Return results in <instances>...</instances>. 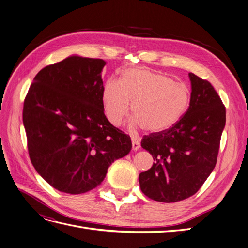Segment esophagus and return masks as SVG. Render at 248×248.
<instances>
[{
    "label": "esophagus",
    "mask_w": 248,
    "mask_h": 248,
    "mask_svg": "<svg viewBox=\"0 0 248 248\" xmlns=\"http://www.w3.org/2000/svg\"><path fill=\"white\" fill-rule=\"evenodd\" d=\"M132 144H133V150L137 151L141 147V144H140V141L137 138H132Z\"/></svg>",
    "instance_id": "1"
}]
</instances>
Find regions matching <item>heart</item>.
<instances>
[{"instance_id":"heart-1","label":"heart","mask_w":248,"mask_h":248,"mask_svg":"<svg viewBox=\"0 0 248 248\" xmlns=\"http://www.w3.org/2000/svg\"><path fill=\"white\" fill-rule=\"evenodd\" d=\"M189 89L162 73L148 69L126 70L122 80L106 81L102 100L105 115L120 125L131 109L134 124L148 133H161L175 125L189 104Z\"/></svg>"}]
</instances>
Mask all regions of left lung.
Masks as SVG:
<instances>
[{
	"mask_svg": "<svg viewBox=\"0 0 248 248\" xmlns=\"http://www.w3.org/2000/svg\"><path fill=\"white\" fill-rule=\"evenodd\" d=\"M190 102L186 112L171 128L144 136L143 149L154 162L139 175L140 187L151 200L175 202L202 187L216 166L226 108L212 84L188 74Z\"/></svg>",
	"mask_w": 248,
	"mask_h": 248,
	"instance_id": "obj_1",
	"label": "left lung"
}]
</instances>
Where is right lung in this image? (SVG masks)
<instances>
[{
    "label": "right lung",
    "instance_id": "right-lung-1",
    "mask_svg": "<svg viewBox=\"0 0 248 248\" xmlns=\"http://www.w3.org/2000/svg\"><path fill=\"white\" fill-rule=\"evenodd\" d=\"M105 62L73 56L40 70L24 100L23 124L32 165L56 189L79 195L97 187L131 137L104 114Z\"/></svg>",
    "mask_w": 248,
    "mask_h": 248
}]
</instances>
